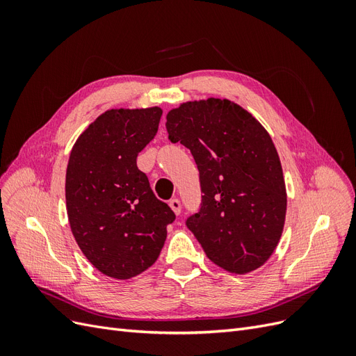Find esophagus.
I'll return each instance as SVG.
<instances>
[{
    "mask_svg": "<svg viewBox=\"0 0 356 356\" xmlns=\"http://www.w3.org/2000/svg\"><path fill=\"white\" fill-rule=\"evenodd\" d=\"M169 207H170V209L175 212V215H179L181 213V202L178 200V199H172L170 202H169Z\"/></svg>",
    "mask_w": 356,
    "mask_h": 356,
    "instance_id": "1",
    "label": "esophagus"
}]
</instances>
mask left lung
I'll return each mask as SVG.
<instances>
[{"label":"left lung","mask_w":356,"mask_h":356,"mask_svg":"<svg viewBox=\"0 0 356 356\" xmlns=\"http://www.w3.org/2000/svg\"><path fill=\"white\" fill-rule=\"evenodd\" d=\"M172 143L186 145L200 174L202 208L187 220L209 260L230 273L261 267L281 241L286 187L270 135L239 104L208 98L166 114Z\"/></svg>","instance_id":"8db88e82"}]
</instances>
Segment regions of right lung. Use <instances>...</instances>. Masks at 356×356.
<instances>
[{
  "mask_svg": "<svg viewBox=\"0 0 356 356\" xmlns=\"http://www.w3.org/2000/svg\"><path fill=\"white\" fill-rule=\"evenodd\" d=\"M161 113L160 106L106 110L77 138L68 160L65 199L75 242L101 273L122 281L156 263L175 220L136 166Z\"/></svg>",
  "mask_w": 356,
  "mask_h": 356,
  "instance_id": "add662e5",
  "label": "right lung"
}]
</instances>
